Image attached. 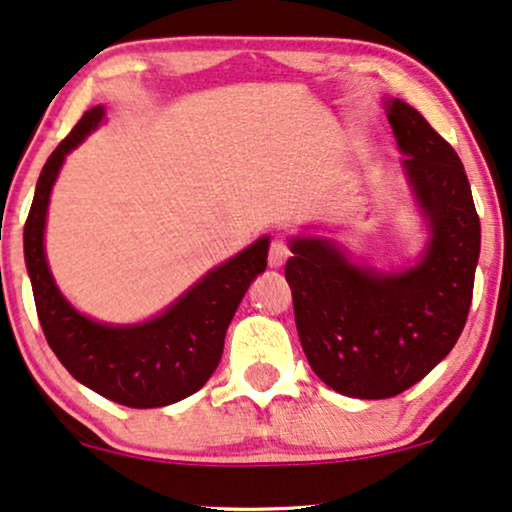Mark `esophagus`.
I'll return each instance as SVG.
<instances>
[{
	"instance_id": "obj_1",
	"label": "esophagus",
	"mask_w": 512,
	"mask_h": 512,
	"mask_svg": "<svg viewBox=\"0 0 512 512\" xmlns=\"http://www.w3.org/2000/svg\"><path fill=\"white\" fill-rule=\"evenodd\" d=\"M287 258H289V246L282 242V239H275V242L270 244V251H268L270 268H282L285 266Z\"/></svg>"
}]
</instances>
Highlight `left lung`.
Masks as SVG:
<instances>
[{
    "label": "left lung",
    "mask_w": 512,
    "mask_h": 512,
    "mask_svg": "<svg viewBox=\"0 0 512 512\" xmlns=\"http://www.w3.org/2000/svg\"><path fill=\"white\" fill-rule=\"evenodd\" d=\"M401 168L430 239L415 266L380 273L337 242L294 237L285 277L301 346L315 375L353 399L401 394L444 361L468 320L479 218L458 154L420 111L384 102Z\"/></svg>",
    "instance_id": "left-lung-1"
}]
</instances>
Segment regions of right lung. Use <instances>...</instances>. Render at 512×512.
Segmentation results:
<instances>
[{
    "mask_svg": "<svg viewBox=\"0 0 512 512\" xmlns=\"http://www.w3.org/2000/svg\"><path fill=\"white\" fill-rule=\"evenodd\" d=\"M102 121L104 106H94L44 163L23 230L25 268L44 337L75 380L121 406H170L199 391L218 368L227 325L251 280L268 266L270 239H256L144 323L104 325L75 311L47 266L44 225L66 154Z\"/></svg>",
    "mask_w": 512,
    "mask_h": 512,
    "instance_id": "obj_1",
    "label": "right lung"
}]
</instances>
